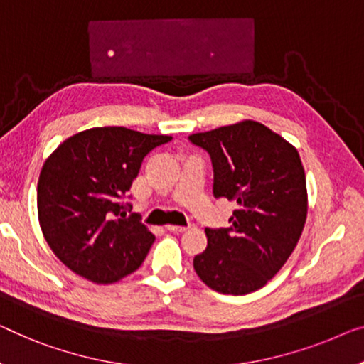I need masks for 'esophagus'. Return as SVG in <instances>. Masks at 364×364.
Instances as JSON below:
<instances>
[{
  "label": "esophagus",
  "instance_id": "1",
  "mask_svg": "<svg viewBox=\"0 0 364 364\" xmlns=\"http://www.w3.org/2000/svg\"><path fill=\"white\" fill-rule=\"evenodd\" d=\"M166 229L173 232V234H183V232L188 230V227H183V225H166Z\"/></svg>",
  "mask_w": 364,
  "mask_h": 364
}]
</instances>
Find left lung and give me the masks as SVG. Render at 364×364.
<instances>
[{
  "label": "left lung",
  "mask_w": 364,
  "mask_h": 364,
  "mask_svg": "<svg viewBox=\"0 0 364 364\" xmlns=\"http://www.w3.org/2000/svg\"><path fill=\"white\" fill-rule=\"evenodd\" d=\"M209 151L214 196L237 203L229 229H205L194 271L210 289L243 296L263 287L294 252L307 219L306 173L294 145L257 121L189 135Z\"/></svg>",
  "instance_id": "obj_1"
}]
</instances>
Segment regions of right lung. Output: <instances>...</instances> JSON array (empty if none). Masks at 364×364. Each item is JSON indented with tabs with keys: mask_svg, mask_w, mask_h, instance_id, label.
Masks as SVG:
<instances>
[{
	"mask_svg": "<svg viewBox=\"0 0 364 364\" xmlns=\"http://www.w3.org/2000/svg\"><path fill=\"white\" fill-rule=\"evenodd\" d=\"M171 140L127 127H93L47 156L37 183L42 234L57 258L81 278L111 284L134 273L155 235L126 217V196L144 156Z\"/></svg>",
	"mask_w": 364,
	"mask_h": 364,
	"instance_id": "right-lung-1",
	"label": "right lung"
}]
</instances>
